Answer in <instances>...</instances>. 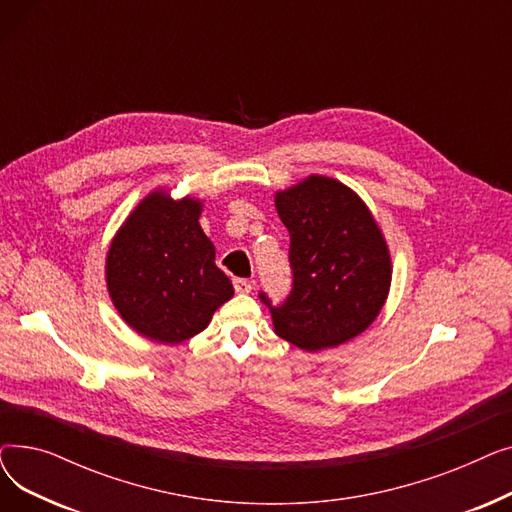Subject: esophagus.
I'll list each match as a JSON object with an SVG mask.
<instances>
[{"label":"esophagus","mask_w":512,"mask_h":512,"mask_svg":"<svg viewBox=\"0 0 512 512\" xmlns=\"http://www.w3.org/2000/svg\"><path fill=\"white\" fill-rule=\"evenodd\" d=\"M251 288H253V284H251L249 280H245V278H234V290H236L238 294H249Z\"/></svg>","instance_id":"1"}]
</instances>
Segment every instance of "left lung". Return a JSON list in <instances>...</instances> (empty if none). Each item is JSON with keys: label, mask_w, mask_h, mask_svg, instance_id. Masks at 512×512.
<instances>
[{"label": "left lung", "mask_w": 512, "mask_h": 512, "mask_svg": "<svg viewBox=\"0 0 512 512\" xmlns=\"http://www.w3.org/2000/svg\"><path fill=\"white\" fill-rule=\"evenodd\" d=\"M290 234L292 286L274 305L261 290L280 338L305 351L338 346L378 317L390 288V255L378 224L344 184L311 176L276 195Z\"/></svg>", "instance_id": "left-lung-1"}]
</instances>
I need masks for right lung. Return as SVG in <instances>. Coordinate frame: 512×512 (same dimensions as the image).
<instances>
[{"instance_id": "add662e5", "label": "right lung", "mask_w": 512, "mask_h": 512, "mask_svg": "<svg viewBox=\"0 0 512 512\" xmlns=\"http://www.w3.org/2000/svg\"><path fill=\"white\" fill-rule=\"evenodd\" d=\"M201 203L153 193L132 211L107 255V288L126 324L157 342L207 328L232 294L199 226Z\"/></svg>"}]
</instances>
